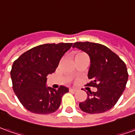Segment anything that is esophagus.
<instances>
[{
    "label": "esophagus",
    "instance_id": "esophagus-1",
    "mask_svg": "<svg viewBox=\"0 0 135 135\" xmlns=\"http://www.w3.org/2000/svg\"><path fill=\"white\" fill-rule=\"evenodd\" d=\"M78 90L76 88H70V91H71V92H76Z\"/></svg>",
    "mask_w": 135,
    "mask_h": 135
}]
</instances>
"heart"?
<instances>
[{
    "instance_id": "heart-1",
    "label": "heart",
    "mask_w": 135,
    "mask_h": 135,
    "mask_svg": "<svg viewBox=\"0 0 135 135\" xmlns=\"http://www.w3.org/2000/svg\"><path fill=\"white\" fill-rule=\"evenodd\" d=\"M82 55H84L83 53H81V52H76V53L74 54L73 56H74V58H76L78 56H81Z\"/></svg>"
}]
</instances>
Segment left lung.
Listing matches in <instances>:
<instances>
[{
  "label": "left lung",
  "instance_id": "obj_1",
  "mask_svg": "<svg viewBox=\"0 0 135 135\" xmlns=\"http://www.w3.org/2000/svg\"><path fill=\"white\" fill-rule=\"evenodd\" d=\"M88 54L90 65L88 86L96 87V92H87V99L80 102V109L89 114L107 112L112 108L126 88L128 72L125 63L104 45L90 42H77L73 45Z\"/></svg>",
  "mask_w": 135,
  "mask_h": 135
}]
</instances>
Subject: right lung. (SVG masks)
<instances>
[{
	"label": "right lung",
	"mask_w": 135,
	"mask_h": 135,
	"mask_svg": "<svg viewBox=\"0 0 135 135\" xmlns=\"http://www.w3.org/2000/svg\"><path fill=\"white\" fill-rule=\"evenodd\" d=\"M73 43H48L27 51L13 63V90L20 103L31 112L46 115L56 112L68 88L47 87V76L58 67L60 59Z\"/></svg>",
	"instance_id": "obj_1"
}]
</instances>
